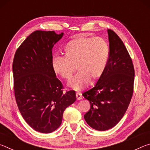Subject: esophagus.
I'll use <instances>...</instances> for the list:
<instances>
[{
  "mask_svg": "<svg viewBox=\"0 0 150 150\" xmlns=\"http://www.w3.org/2000/svg\"><path fill=\"white\" fill-rule=\"evenodd\" d=\"M76 97H77V100H81V99H83L82 95H81V93H76Z\"/></svg>",
  "mask_w": 150,
  "mask_h": 150,
  "instance_id": "1",
  "label": "esophagus"
}]
</instances>
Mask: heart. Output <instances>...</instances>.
<instances>
[{"instance_id":"1","label":"heart","mask_w":150,"mask_h":150,"mask_svg":"<svg viewBox=\"0 0 150 150\" xmlns=\"http://www.w3.org/2000/svg\"><path fill=\"white\" fill-rule=\"evenodd\" d=\"M65 52V56L53 55V69L62 78L69 79L77 67L79 71L68 85L81 91L88 85L91 79L95 80L102 76L108 62L110 49L102 38H79L66 45Z\"/></svg>"}]
</instances>
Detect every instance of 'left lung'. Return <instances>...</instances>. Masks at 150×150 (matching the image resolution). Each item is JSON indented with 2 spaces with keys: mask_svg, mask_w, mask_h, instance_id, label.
<instances>
[{
  "mask_svg": "<svg viewBox=\"0 0 150 150\" xmlns=\"http://www.w3.org/2000/svg\"><path fill=\"white\" fill-rule=\"evenodd\" d=\"M108 62L95 87L83 94L91 108L84 116L91 128L105 131L123 117L133 94L134 69L131 57L118 35L108 30Z\"/></svg>",
  "mask_w": 150,
  "mask_h": 150,
  "instance_id": "8db88e82",
  "label": "left lung"
}]
</instances>
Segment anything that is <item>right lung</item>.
I'll use <instances>...</instances> for the list:
<instances>
[{
  "mask_svg": "<svg viewBox=\"0 0 150 150\" xmlns=\"http://www.w3.org/2000/svg\"><path fill=\"white\" fill-rule=\"evenodd\" d=\"M63 35V32L37 30L14 55L12 71L18 107L26 123L41 133L57 130L65 108L76 100L74 91L63 93L52 64V48Z\"/></svg>",
  "mask_w": 150,
  "mask_h": 150,
  "instance_id": "1",
  "label": "right lung"
}]
</instances>
